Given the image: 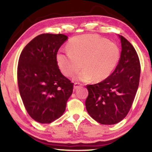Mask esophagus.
I'll list each match as a JSON object with an SVG mask.
<instances>
[{
  "mask_svg": "<svg viewBox=\"0 0 152 152\" xmlns=\"http://www.w3.org/2000/svg\"><path fill=\"white\" fill-rule=\"evenodd\" d=\"M81 86V84L80 83H75L74 84V89H77L79 87Z\"/></svg>",
  "mask_w": 152,
  "mask_h": 152,
  "instance_id": "1",
  "label": "esophagus"
}]
</instances>
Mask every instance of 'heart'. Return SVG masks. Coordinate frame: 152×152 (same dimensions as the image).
<instances>
[{
  "label": "heart",
  "mask_w": 152,
  "mask_h": 152,
  "mask_svg": "<svg viewBox=\"0 0 152 152\" xmlns=\"http://www.w3.org/2000/svg\"><path fill=\"white\" fill-rule=\"evenodd\" d=\"M120 57L115 43L95 34L75 37L70 40L68 50L57 55L58 66L64 75L70 77L83 67L77 80L97 82L107 79L117 66Z\"/></svg>",
  "instance_id": "obj_1"
}]
</instances>
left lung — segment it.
Listing matches in <instances>:
<instances>
[{
	"label": "left lung",
	"instance_id": "obj_1",
	"mask_svg": "<svg viewBox=\"0 0 152 152\" xmlns=\"http://www.w3.org/2000/svg\"><path fill=\"white\" fill-rule=\"evenodd\" d=\"M122 51L115 69L102 82L86 86V108L89 115L102 124H114L127 115L138 90L140 64L138 54L121 35Z\"/></svg>",
	"mask_w": 152,
	"mask_h": 152
}]
</instances>
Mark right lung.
Masks as SVG:
<instances>
[{"label": "right lung", "instance_id": "right-lung-1", "mask_svg": "<svg viewBox=\"0 0 152 152\" xmlns=\"http://www.w3.org/2000/svg\"><path fill=\"white\" fill-rule=\"evenodd\" d=\"M68 37L42 34L33 39L20 53L17 80L20 97L33 120L49 124L61 117L72 93L73 83L64 76L57 54Z\"/></svg>", "mask_w": 152, "mask_h": 152}]
</instances>
